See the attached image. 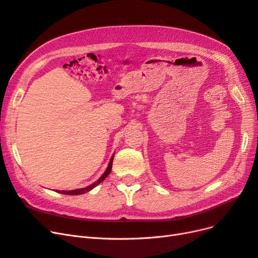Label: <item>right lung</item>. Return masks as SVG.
<instances>
[{
  "label": "right lung",
  "instance_id": "add662e5",
  "mask_svg": "<svg viewBox=\"0 0 258 258\" xmlns=\"http://www.w3.org/2000/svg\"><path fill=\"white\" fill-rule=\"evenodd\" d=\"M113 159H114V156H112V158H111V160H110V162H108V166H107V168H106V170H105V172L103 173V175L101 176L97 182H95L93 184H91V185H89V186H87V187H85V188H81V189H74V190H62L61 192L62 194H64V195H82V194H85V192H87V191H89V190H91L92 188H95V187L97 186V185H99L101 182L103 181V179L110 174V172H111V170H112V165H113ZM58 192H60V191H58Z\"/></svg>",
  "mask_w": 258,
  "mask_h": 258
}]
</instances>
